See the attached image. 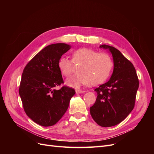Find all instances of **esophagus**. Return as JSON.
Listing matches in <instances>:
<instances>
[{"instance_id": "34e87169", "label": "esophagus", "mask_w": 154, "mask_h": 154, "mask_svg": "<svg viewBox=\"0 0 154 154\" xmlns=\"http://www.w3.org/2000/svg\"><path fill=\"white\" fill-rule=\"evenodd\" d=\"M85 92V91H82V90H80V89L76 90V94H82V93H84Z\"/></svg>"}]
</instances>
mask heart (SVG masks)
<instances>
[{"label": "heart", "instance_id": "heart-1", "mask_svg": "<svg viewBox=\"0 0 154 154\" xmlns=\"http://www.w3.org/2000/svg\"><path fill=\"white\" fill-rule=\"evenodd\" d=\"M72 57V62L81 63L78 67L79 73L66 80V84L69 87L78 88L81 85H99L109 78L113 67V61L108 54L97 53L91 48L74 50ZM58 67L63 75L67 76L71 73L72 62L66 57H61L58 60Z\"/></svg>", "mask_w": 154, "mask_h": 154}]
</instances>
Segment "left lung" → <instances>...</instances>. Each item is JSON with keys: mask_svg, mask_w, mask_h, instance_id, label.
<instances>
[{"mask_svg": "<svg viewBox=\"0 0 154 154\" xmlns=\"http://www.w3.org/2000/svg\"><path fill=\"white\" fill-rule=\"evenodd\" d=\"M100 48L112 54L114 70L110 80L94 90L97 96L90 113L97 125L110 127L122 122L133 110L139 80L133 64L118 49L105 44Z\"/></svg>", "mask_w": 154, "mask_h": 154, "instance_id": "obj_1", "label": "left lung"}]
</instances>
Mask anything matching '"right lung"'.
<instances>
[{
  "label": "right lung",
  "instance_id": "obj_1",
  "mask_svg": "<svg viewBox=\"0 0 154 154\" xmlns=\"http://www.w3.org/2000/svg\"><path fill=\"white\" fill-rule=\"evenodd\" d=\"M70 49L71 45L63 43L49 45L23 71L18 91L23 107L30 119L43 127L53 126L62 118L76 93L67 86L54 88L63 83L58 60Z\"/></svg>",
  "mask_w": 154,
  "mask_h": 154
}]
</instances>
